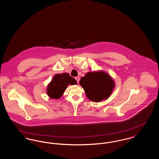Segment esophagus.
Segmentation results:
<instances>
[{
	"mask_svg": "<svg viewBox=\"0 0 159 159\" xmlns=\"http://www.w3.org/2000/svg\"><path fill=\"white\" fill-rule=\"evenodd\" d=\"M75 80H76L77 82V83H79V80H80V78H79V77H75Z\"/></svg>",
	"mask_w": 159,
	"mask_h": 159,
	"instance_id": "obj_1",
	"label": "esophagus"
}]
</instances>
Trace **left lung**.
Masks as SVG:
<instances>
[{
	"instance_id": "8db88e82",
	"label": "left lung",
	"mask_w": 159,
	"mask_h": 159,
	"mask_svg": "<svg viewBox=\"0 0 159 159\" xmlns=\"http://www.w3.org/2000/svg\"><path fill=\"white\" fill-rule=\"evenodd\" d=\"M80 85L84 88L86 97L94 102L107 100L115 87L113 79L104 71L89 72L81 77Z\"/></svg>"
}]
</instances>
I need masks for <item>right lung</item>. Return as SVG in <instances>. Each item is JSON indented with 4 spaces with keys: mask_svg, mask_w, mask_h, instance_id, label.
<instances>
[{
    "mask_svg": "<svg viewBox=\"0 0 159 159\" xmlns=\"http://www.w3.org/2000/svg\"><path fill=\"white\" fill-rule=\"evenodd\" d=\"M77 81L68 73L56 74L47 89V94L51 98L59 99L61 98L69 85L77 84Z\"/></svg>",
    "mask_w": 159,
    "mask_h": 159,
    "instance_id": "1",
    "label": "right lung"
}]
</instances>
